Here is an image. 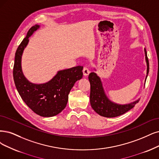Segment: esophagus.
<instances>
[{
  "mask_svg": "<svg viewBox=\"0 0 159 159\" xmlns=\"http://www.w3.org/2000/svg\"><path fill=\"white\" fill-rule=\"evenodd\" d=\"M83 75L84 76H88L89 74H90V70H89V69L86 68V67H84L83 68Z\"/></svg>",
  "mask_w": 159,
  "mask_h": 159,
  "instance_id": "esophagus-1",
  "label": "esophagus"
}]
</instances>
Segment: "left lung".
Masks as SVG:
<instances>
[{"mask_svg": "<svg viewBox=\"0 0 159 159\" xmlns=\"http://www.w3.org/2000/svg\"><path fill=\"white\" fill-rule=\"evenodd\" d=\"M145 61L147 64V75L145 80L148 77L149 64L147 56V52L144 48ZM96 71V69L94 68ZM89 79L90 83V102L92 108L100 116L113 118L126 113L127 111L132 109L135 105L139 101V98L137 100L126 104H120L115 103L107 97L105 92L103 83L100 77L94 72L90 73L89 76Z\"/></svg>", "mask_w": 159, "mask_h": 159, "instance_id": "left-lung-1", "label": "left lung"}]
</instances>
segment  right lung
Listing matches in <instances>:
<instances>
[{
    "label": "right lung",
    "mask_w": 159,
    "mask_h": 159,
    "mask_svg": "<svg viewBox=\"0 0 159 159\" xmlns=\"http://www.w3.org/2000/svg\"><path fill=\"white\" fill-rule=\"evenodd\" d=\"M40 27L39 25H35L29 29L17 48L13 76L17 90L27 106L41 116L50 117L60 113L66 107L70 90L76 81L83 78V67L58 70L54 77L44 83L35 84L29 81L23 75L21 58L29 38Z\"/></svg>",
    "instance_id": "add662e5"
}]
</instances>
